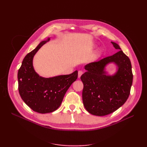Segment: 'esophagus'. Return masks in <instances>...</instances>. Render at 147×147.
Here are the masks:
<instances>
[{
	"label": "esophagus",
	"mask_w": 147,
	"mask_h": 147,
	"mask_svg": "<svg viewBox=\"0 0 147 147\" xmlns=\"http://www.w3.org/2000/svg\"><path fill=\"white\" fill-rule=\"evenodd\" d=\"M83 74V72L81 70H79L78 72V78H80V77L82 76V75Z\"/></svg>",
	"instance_id": "esophagus-1"
}]
</instances>
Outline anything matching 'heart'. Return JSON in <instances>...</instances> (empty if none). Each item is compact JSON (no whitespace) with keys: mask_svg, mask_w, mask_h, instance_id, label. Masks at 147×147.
Returning <instances> with one entry per match:
<instances>
[{"mask_svg":"<svg viewBox=\"0 0 147 147\" xmlns=\"http://www.w3.org/2000/svg\"><path fill=\"white\" fill-rule=\"evenodd\" d=\"M97 53H101V49H99V50H97Z\"/></svg>","mask_w":147,"mask_h":147,"instance_id":"b5f03b06","label":"heart"}]
</instances>
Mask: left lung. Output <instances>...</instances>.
I'll return each mask as SVG.
<instances>
[{
    "label": "left lung",
    "mask_w": 147,
    "mask_h": 147,
    "mask_svg": "<svg viewBox=\"0 0 147 147\" xmlns=\"http://www.w3.org/2000/svg\"><path fill=\"white\" fill-rule=\"evenodd\" d=\"M111 42L119 51L98 62L86 64V72L80 77L83 83V105L89 113L96 116H105L121 107L129 96L132 84L129 58L117 43ZM112 63L117 66V70L110 75L106 67Z\"/></svg>",
    "instance_id": "8db88e82"
}]
</instances>
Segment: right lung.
<instances>
[{"instance_id": "obj_1", "label": "right lung", "mask_w": 147, "mask_h": 147, "mask_svg": "<svg viewBox=\"0 0 147 147\" xmlns=\"http://www.w3.org/2000/svg\"><path fill=\"white\" fill-rule=\"evenodd\" d=\"M50 38L42 41L26 55L18 72V90L25 104L40 113L54 112L59 107L67 91L78 77V71L69 75L45 78L35 72L33 66L35 55Z\"/></svg>"}]
</instances>
